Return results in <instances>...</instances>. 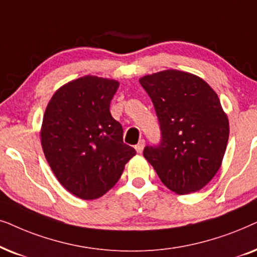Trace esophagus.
I'll return each instance as SVG.
<instances>
[{
	"label": "esophagus",
	"mask_w": 257,
	"mask_h": 257,
	"mask_svg": "<svg viewBox=\"0 0 257 257\" xmlns=\"http://www.w3.org/2000/svg\"><path fill=\"white\" fill-rule=\"evenodd\" d=\"M145 145H146V142H145V140H140V142L138 143V145L135 146V150H136V153H142V150H143V148H145Z\"/></svg>",
	"instance_id": "esophagus-1"
}]
</instances>
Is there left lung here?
<instances>
[{
    "label": "left lung",
    "instance_id": "8db88e82",
    "mask_svg": "<svg viewBox=\"0 0 257 257\" xmlns=\"http://www.w3.org/2000/svg\"><path fill=\"white\" fill-rule=\"evenodd\" d=\"M160 122V146L143 156L160 180L179 195L195 193L220 169L229 138L228 116L206 81L176 69L140 78Z\"/></svg>",
    "mask_w": 257,
    "mask_h": 257
}]
</instances>
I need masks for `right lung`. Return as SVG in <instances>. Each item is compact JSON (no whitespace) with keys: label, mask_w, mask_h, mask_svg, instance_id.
Listing matches in <instances>:
<instances>
[{"label":"right lung","mask_w":257,"mask_h":257,"mask_svg":"<svg viewBox=\"0 0 257 257\" xmlns=\"http://www.w3.org/2000/svg\"><path fill=\"white\" fill-rule=\"evenodd\" d=\"M119 82L85 75L57 89L44 111L41 145L54 175L82 200H96L115 186L135 155L110 114Z\"/></svg>","instance_id":"1"}]
</instances>
